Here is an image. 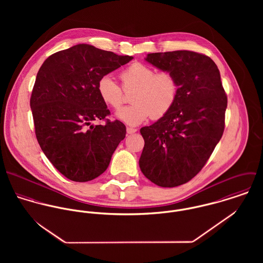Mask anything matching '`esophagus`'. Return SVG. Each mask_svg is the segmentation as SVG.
<instances>
[{"label": "esophagus", "mask_w": 263, "mask_h": 263, "mask_svg": "<svg viewBox=\"0 0 263 263\" xmlns=\"http://www.w3.org/2000/svg\"><path fill=\"white\" fill-rule=\"evenodd\" d=\"M137 132V128H134V127H126V133L127 134H134V133H136Z\"/></svg>", "instance_id": "1"}]
</instances>
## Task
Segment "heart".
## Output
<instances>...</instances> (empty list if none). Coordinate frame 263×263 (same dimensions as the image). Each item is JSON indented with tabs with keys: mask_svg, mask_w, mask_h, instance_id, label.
Masks as SVG:
<instances>
[{
	"mask_svg": "<svg viewBox=\"0 0 263 263\" xmlns=\"http://www.w3.org/2000/svg\"><path fill=\"white\" fill-rule=\"evenodd\" d=\"M122 89L133 91L130 104L116 113L129 125H138L148 119H159L171 110L178 95V84L169 72L156 73L150 66L134 63L120 73ZM120 86L109 75L99 79L97 90L102 101L113 109H119L124 102Z\"/></svg>",
	"mask_w": 263,
	"mask_h": 263,
	"instance_id": "b5f03b06",
	"label": "heart"
}]
</instances>
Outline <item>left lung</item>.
I'll use <instances>...</instances> for the list:
<instances>
[{"instance_id":"8db88e82","label":"left lung","mask_w":263,"mask_h":263,"mask_svg":"<svg viewBox=\"0 0 263 263\" xmlns=\"http://www.w3.org/2000/svg\"><path fill=\"white\" fill-rule=\"evenodd\" d=\"M145 60L175 77L178 95L169 112L141 128L140 168L161 187L179 186L202 169L220 142L227 95L217 65L204 54L176 50L149 53Z\"/></svg>"}]
</instances>
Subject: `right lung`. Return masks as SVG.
Masks as SVG:
<instances>
[{"label": "right lung", "mask_w": 263, "mask_h": 263, "mask_svg": "<svg viewBox=\"0 0 263 263\" xmlns=\"http://www.w3.org/2000/svg\"><path fill=\"white\" fill-rule=\"evenodd\" d=\"M133 59L82 43L51 54L40 67L30 98L35 135L68 179L86 182L101 175L125 138L119 120L91 122L110 114L97 90L99 79Z\"/></svg>", "instance_id": "right-lung-1"}]
</instances>
